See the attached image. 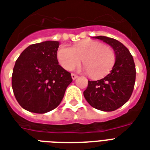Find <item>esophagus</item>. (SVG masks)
I'll use <instances>...</instances> for the list:
<instances>
[{"instance_id":"obj_1","label":"esophagus","mask_w":150,"mask_h":150,"mask_svg":"<svg viewBox=\"0 0 150 150\" xmlns=\"http://www.w3.org/2000/svg\"><path fill=\"white\" fill-rule=\"evenodd\" d=\"M71 76H72V79H73V80H76V79L78 77V76H77V75H76V74H72Z\"/></svg>"}]
</instances>
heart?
<instances>
[{
  "label": "heart",
  "instance_id": "heart-1",
  "mask_svg": "<svg viewBox=\"0 0 150 150\" xmlns=\"http://www.w3.org/2000/svg\"><path fill=\"white\" fill-rule=\"evenodd\" d=\"M59 64L70 70L80 64L82 59L86 71L92 78H100L109 73L116 61L114 51L95 40H83L73 47L62 45L57 52Z\"/></svg>",
  "mask_w": 150,
  "mask_h": 150
}]
</instances>
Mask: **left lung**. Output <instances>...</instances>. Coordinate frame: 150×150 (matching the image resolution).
Returning a JSON list of instances; mask_svg holds the SVG:
<instances>
[{"label":"left lung","instance_id":"obj_1","mask_svg":"<svg viewBox=\"0 0 150 150\" xmlns=\"http://www.w3.org/2000/svg\"><path fill=\"white\" fill-rule=\"evenodd\" d=\"M114 50L116 61L108 75L98 81H88L83 96L92 107L110 112L117 110L129 100L135 82V65L129 50L113 38L98 36Z\"/></svg>","mask_w":150,"mask_h":150}]
</instances>
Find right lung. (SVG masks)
Segmentation results:
<instances>
[{"label": "right lung", "instance_id": "obj_1", "mask_svg": "<svg viewBox=\"0 0 150 150\" xmlns=\"http://www.w3.org/2000/svg\"><path fill=\"white\" fill-rule=\"evenodd\" d=\"M59 46L54 40L31 45L16 60L11 85L17 102L27 111L45 113L55 109L73 81L59 65Z\"/></svg>", "mask_w": 150, "mask_h": 150}]
</instances>
